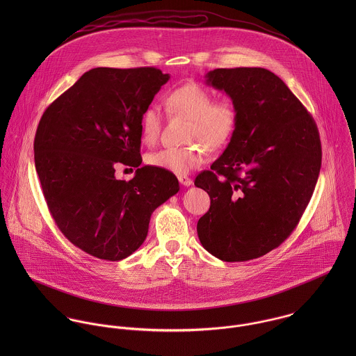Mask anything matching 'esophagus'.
<instances>
[{
  "label": "esophagus",
  "mask_w": 356,
  "mask_h": 356,
  "mask_svg": "<svg viewBox=\"0 0 356 356\" xmlns=\"http://www.w3.org/2000/svg\"><path fill=\"white\" fill-rule=\"evenodd\" d=\"M178 181H179L184 186H191V185L193 184V181H192L189 177H186V175H178Z\"/></svg>",
  "instance_id": "esophagus-1"
}]
</instances>
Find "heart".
<instances>
[{"mask_svg":"<svg viewBox=\"0 0 356 356\" xmlns=\"http://www.w3.org/2000/svg\"><path fill=\"white\" fill-rule=\"evenodd\" d=\"M170 116L189 119L185 141L192 143L181 148H164L147 157L149 165L163 168L178 175H185L202 165L207 150L223 148L233 137L238 113L229 100L213 102L212 95L196 83H186L172 89L164 99ZM163 127L161 111L149 105L141 115V138L147 145H154Z\"/></svg>","mask_w":356,"mask_h":356,"instance_id":"heart-1","label":"heart"}]
</instances>
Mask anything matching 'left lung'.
<instances>
[{
  "mask_svg": "<svg viewBox=\"0 0 356 356\" xmlns=\"http://www.w3.org/2000/svg\"><path fill=\"white\" fill-rule=\"evenodd\" d=\"M207 83L226 92L238 122L225 152L195 179L211 199L197 234L215 257L245 261L280 247L296 229L321 170L319 131L266 68H216Z\"/></svg>",
  "mask_w": 356,
  "mask_h": 356,
  "instance_id": "obj_1",
  "label": "left lung"
}]
</instances>
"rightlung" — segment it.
<instances>
[{"label": "right lung", "instance_id": "1", "mask_svg": "<svg viewBox=\"0 0 356 356\" xmlns=\"http://www.w3.org/2000/svg\"><path fill=\"white\" fill-rule=\"evenodd\" d=\"M168 79L154 67L93 68L40 120L34 160L45 200L60 232L86 254L130 256L153 211L179 191L172 172L152 165L130 181L115 177L118 164H141V115Z\"/></svg>", "mask_w": 356, "mask_h": 356}]
</instances>
